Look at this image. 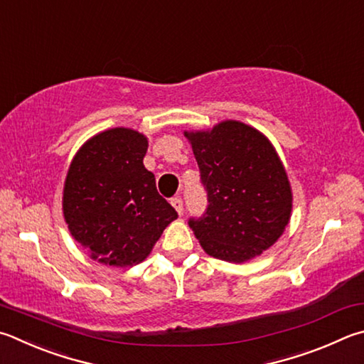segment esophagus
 I'll list each match as a JSON object with an SVG mask.
<instances>
[{
	"mask_svg": "<svg viewBox=\"0 0 364 364\" xmlns=\"http://www.w3.org/2000/svg\"><path fill=\"white\" fill-rule=\"evenodd\" d=\"M170 203H171V207L176 210V213L181 216L183 215V200H181V197H173Z\"/></svg>",
	"mask_w": 364,
	"mask_h": 364,
	"instance_id": "obj_1",
	"label": "esophagus"
}]
</instances>
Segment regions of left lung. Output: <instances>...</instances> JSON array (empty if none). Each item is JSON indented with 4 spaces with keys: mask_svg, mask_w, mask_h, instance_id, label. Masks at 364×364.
Instances as JSON below:
<instances>
[{
    "mask_svg": "<svg viewBox=\"0 0 364 364\" xmlns=\"http://www.w3.org/2000/svg\"><path fill=\"white\" fill-rule=\"evenodd\" d=\"M207 188L208 208L191 220L203 251L216 259L247 262L285 232L293 191L279 153L251 125L226 119L207 130H184Z\"/></svg>",
    "mask_w": 364,
    "mask_h": 364,
    "instance_id": "1",
    "label": "left lung"
}]
</instances>
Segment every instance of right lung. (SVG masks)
<instances>
[{"label":"right lung","mask_w":364,"mask_h":364,"mask_svg":"<svg viewBox=\"0 0 364 364\" xmlns=\"http://www.w3.org/2000/svg\"><path fill=\"white\" fill-rule=\"evenodd\" d=\"M148 136L129 127L103 130L73 157L63 184L62 210L73 239L89 257L111 267L146 259L175 208L159 196L144 168Z\"/></svg>","instance_id":"add662e5"}]
</instances>
